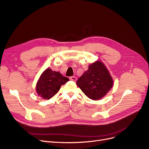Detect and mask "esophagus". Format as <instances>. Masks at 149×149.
<instances>
[{
    "label": "esophagus",
    "mask_w": 149,
    "mask_h": 149,
    "mask_svg": "<svg viewBox=\"0 0 149 149\" xmlns=\"http://www.w3.org/2000/svg\"><path fill=\"white\" fill-rule=\"evenodd\" d=\"M70 80H72V81H75L77 80V79L76 77H74V76H72L70 77Z\"/></svg>",
    "instance_id": "esophagus-1"
}]
</instances>
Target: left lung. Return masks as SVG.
I'll use <instances>...</instances> for the list:
<instances>
[{
    "label": "left lung",
    "mask_w": 149,
    "mask_h": 149,
    "mask_svg": "<svg viewBox=\"0 0 149 149\" xmlns=\"http://www.w3.org/2000/svg\"><path fill=\"white\" fill-rule=\"evenodd\" d=\"M89 98L97 100L103 97L111 88L113 80L106 67L97 61L89 65L76 82Z\"/></svg>",
    "instance_id": "left-lung-1"
}]
</instances>
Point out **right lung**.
Masks as SVG:
<instances>
[{"instance_id": "obj_1", "label": "right lung", "mask_w": 149, "mask_h": 149, "mask_svg": "<svg viewBox=\"0 0 149 149\" xmlns=\"http://www.w3.org/2000/svg\"><path fill=\"white\" fill-rule=\"evenodd\" d=\"M69 81L58 72L47 69L41 74L36 84V92L42 98L49 100L57 93L62 85Z\"/></svg>"}]
</instances>
